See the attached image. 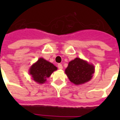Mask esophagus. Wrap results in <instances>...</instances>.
Returning <instances> with one entry per match:
<instances>
[{
    "instance_id": "1",
    "label": "esophagus",
    "mask_w": 120,
    "mask_h": 120,
    "mask_svg": "<svg viewBox=\"0 0 120 120\" xmlns=\"http://www.w3.org/2000/svg\"><path fill=\"white\" fill-rule=\"evenodd\" d=\"M58 69H62L63 68L62 65L61 64H58Z\"/></svg>"
}]
</instances>
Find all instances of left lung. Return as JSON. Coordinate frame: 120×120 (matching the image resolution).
Wrapping results in <instances>:
<instances>
[{"label": "left lung", "mask_w": 120, "mask_h": 120, "mask_svg": "<svg viewBox=\"0 0 120 120\" xmlns=\"http://www.w3.org/2000/svg\"><path fill=\"white\" fill-rule=\"evenodd\" d=\"M65 71L71 82L79 85L90 80L94 69L93 65L79 58H76L69 63Z\"/></svg>", "instance_id": "1"}]
</instances>
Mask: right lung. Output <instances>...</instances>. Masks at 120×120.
I'll return each instance as SVG.
<instances>
[{
    "mask_svg": "<svg viewBox=\"0 0 120 120\" xmlns=\"http://www.w3.org/2000/svg\"><path fill=\"white\" fill-rule=\"evenodd\" d=\"M56 69V67L52 64L40 58L31 67L30 73L35 82L43 83L46 81V78L49 77L52 72Z\"/></svg>",
    "mask_w": 120,
    "mask_h": 120,
    "instance_id": "1",
    "label": "right lung"
}]
</instances>
